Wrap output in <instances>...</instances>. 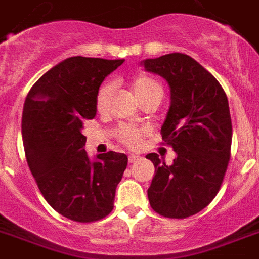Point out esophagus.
<instances>
[{
	"mask_svg": "<svg viewBox=\"0 0 259 259\" xmlns=\"http://www.w3.org/2000/svg\"><path fill=\"white\" fill-rule=\"evenodd\" d=\"M139 160H140V156H138V155H130V156H128V161H130V164L138 163Z\"/></svg>",
	"mask_w": 259,
	"mask_h": 259,
	"instance_id": "34e87169",
	"label": "esophagus"
}]
</instances>
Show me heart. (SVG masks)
<instances>
[{"mask_svg": "<svg viewBox=\"0 0 259 259\" xmlns=\"http://www.w3.org/2000/svg\"><path fill=\"white\" fill-rule=\"evenodd\" d=\"M131 87L139 100H142L143 98H148V96H160L161 98V95H163L161 86L151 76L138 75L132 80ZM111 93H112V86L110 83H106V84L100 87L98 94H96L95 99V107L98 112H103L106 110L107 102H108ZM117 138H119L120 143H123L130 148H138L139 145L142 144L143 134L138 128L125 125V127H121L117 131Z\"/></svg>", "mask_w": 259, "mask_h": 259, "instance_id": "obj_1", "label": "heart"}]
</instances>
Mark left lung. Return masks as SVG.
Masks as SVG:
<instances>
[{"instance_id":"8db88e82","label":"left lung","mask_w":259,"mask_h":259,"mask_svg":"<svg viewBox=\"0 0 259 259\" xmlns=\"http://www.w3.org/2000/svg\"><path fill=\"white\" fill-rule=\"evenodd\" d=\"M143 65L170 87L161 136L177 155L172 165L157 153L147 155L155 165L149 204L166 219H187L210 204L224 181L233 131L228 98L219 80L187 54H165Z\"/></svg>"}]
</instances>
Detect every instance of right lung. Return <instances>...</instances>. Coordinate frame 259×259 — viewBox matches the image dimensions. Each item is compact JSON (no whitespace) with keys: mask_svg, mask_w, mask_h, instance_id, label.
<instances>
[{"mask_svg":"<svg viewBox=\"0 0 259 259\" xmlns=\"http://www.w3.org/2000/svg\"><path fill=\"white\" fill-rule=\"evenodd\" d=\"M123 62L67 58L40 76L25 100L22 140L30 172L51 208L72 221L110 214L127 168V156L114 151L91 163L82 134L83 123L96 115L100 84Z\"/></svg>","mask_w":259,"mask_h":259,"instance_id":"add662e5","label":"right lung"}]
</instances>
